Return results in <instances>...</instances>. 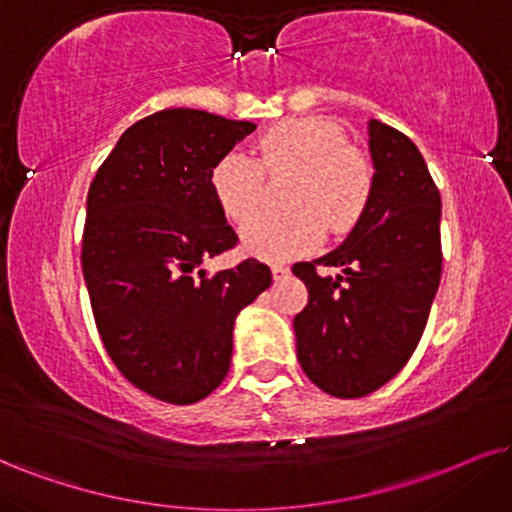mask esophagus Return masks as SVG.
<instances>
[{
  "label": "esophagus",
  "instance_id": "1",
  "mask_svg": "<svg viewBox=\"0 0 512 512\" xmlns=\"http://www.w3.org/2000/svg\"><path fill=\"white\" fill-rule=\"evenodd\" d=\"M270 270H273V277H275L277 282L285 280V277L289 275V268L282 266V263H273V266H270Z\"/></svg>",
  "mask_w": 512,
  "mask_h": 512
}]
</instances>
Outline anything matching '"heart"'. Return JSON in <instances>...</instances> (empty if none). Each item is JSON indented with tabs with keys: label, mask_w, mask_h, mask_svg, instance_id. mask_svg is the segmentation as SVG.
I'll list each match as a JSON object with an SVG mask.
<instances>
[{
	"label": "heart",
	"mask_w": 512,
	"mask_h": 512,
	"mask_svg": "<svg viewBox=\"0 0 512 512\" xmlns=\"http://www.w3.org/2000/svg\"><path fill=\"white\" fill-rule=\"evenodd\" d=\"M263 172L295 175L286 195L292 212L253 215L265 193ZM211 189L232 220L255 217L242 227L249 254L285 261L313 249L325 225L346 232L361 218L372 192V163L330 118H289L258 137L256 161L242 151L225 154L211 170Z\"/></svg>",
	"instance_id": "heart-1"
}]
</instances>
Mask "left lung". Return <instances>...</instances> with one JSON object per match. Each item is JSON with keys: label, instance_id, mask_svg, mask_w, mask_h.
Masks as SVG:
<instances>
[{"label": "left lung", "instance_id": "left-lung-1", "mask_svg": "<svg viewBox=\"0 0 512 512\" xmlns=\"http://www.w3.org/2000/svg\"><path fill=\"white\" fill-rule=\"evenodd\" d=\"M372 192L346 239L292 268L308 289L294 318L296 356L315 387L339 399L380 389L413 356L441 280V197L420 149L368 123ZM315 265L342 267L337 278Z\"/></svg>", "mask_w": 512, "mask_h": 512}]
</instances>
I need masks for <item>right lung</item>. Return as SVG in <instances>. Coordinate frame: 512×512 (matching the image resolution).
I'll list each match as a JSON object with an SVG mask.
<instances>
[{
	"label": "right lung",
	"instance_id": "obj_1",
	"mask_svg": "<svg viewBox=\"0 0 512 512\" xmlns=\"http://www.w3.org/2000/svg\"><path fill=\"white\" fill-rule=\"evenodd\" d=\"M256 130L197 109H163L123 132L87 192L82 275L104 349L156 399L197 403L230 370L232 330L273 275L266 263L206 275L237 244L211 170Z\"/></svg>",
	"mask_w": 512,
	"mask_h": 512
}]
</instances>
